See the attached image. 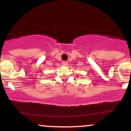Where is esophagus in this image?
<instances>
[{"instance_id": "1", "label": "esophagus", "mask_w": 131, "mask_h": 131, "mask_svg": "<svg viewBox=\"0 0 131 131\" xmlns=\"http://www.w3.org/2000/svg\"><path fill=\"white\" fill-rule=\"evenodd\" d=\"M68 61H63V62H62L63 65L64 66V67H66V66H67L68 64Z\"/></svg>"}]
</instances>
